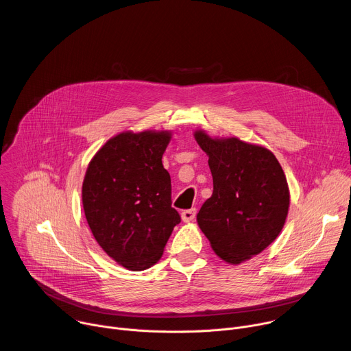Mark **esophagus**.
Wrapping results in <instances>:
<instances>
[{
    "label": "esophagus",
    "instance_id": "obj_1",
    "mask_svg": "<svg viewBox=\"0 0 351 351\" xmlns=\"http://www.w3.org/2000/svg\"><path fill=\"white\" fill-rule=\"evenodd\" d=\"M180 217H182V221H183V222H191V221L194 219V217H195V210H194V208L186 210V211H183V213L180 214Z\"/></svg>",
    "mask_w": 351,
    "mask_h": 351
}]
</instances>
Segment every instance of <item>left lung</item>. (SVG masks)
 I'll list each match as a JSON object with an SVG mask.
<instances>
[{"instance_id":"8db88e82","label":"left lung","mask_w":351,"mask_h":351,"mask_svg":"<svg viewBox=\"0 0 351 351\" xmlns=\"http://www.w3.org/2000/svg\"><path fill=\"white\" fill-rule=\"evenodd\" d=\"M194 138L208 156L213 195L197 214L214 253L230 265L260 254L282 232L290 206L285 172L271 149L203 129Z\"/></svg>"}]
</instances>
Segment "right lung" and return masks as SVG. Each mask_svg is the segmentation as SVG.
I'll return each instance as SVG.
<instances>
[{
  "label": "right lung",
  "instance_id": "right-lung-1",
  "mask_svg": "<svg viewBox=\"0 0 351 351\" xmlns=\"http://www.w3.org/2000/svg\"><path fill=\"white\" fill-rule=\"evenodd\" d=\"M171 138V130L121 132L94 154L83 179L88 228L107 256L129 271L157 264L180 222L162 165Z\"/></svg>",
  "mask_w": 351,
  "mask_h": 351
}]
</instances>
